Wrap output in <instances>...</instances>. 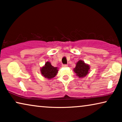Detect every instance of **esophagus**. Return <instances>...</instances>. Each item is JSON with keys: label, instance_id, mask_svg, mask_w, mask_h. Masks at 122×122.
I'll return each mask as SVG.
<instances>
[{"label": "esophagus", "instance_id": "obj_1", "mask_svg": "<svg viewBox=\"0 0 122 122\" xmlns=\"http://www.w3.org/2000/svg\"><path fill=\"white\" fill-rule=\"evenodd\" d=\"M62 66H63V67H67L68 65L67 64H63Z\"/></svg>", "mask_w": 122, "mask_h": 122}]
</instances>
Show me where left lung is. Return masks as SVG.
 I'll return each mask as SVG.
<instances>
[{
	"instance_id": "obj_1",
	"label": "left lung",
	"mask_w": 122,
	"mask_h": 122,
	"mask_svg": "<svg viewBox=\"0 0 122 122\" xmlns=\"http://www.w3.org/2000/svg\"><path fill=\"white\" fill-rule=\"evenodd\" d=\"M89 69L90 66L89 65L86 64L84 61H79L76 63V66L74 69V71L79 78H83L86 76Z\"/></svg>"
}]
</instances>
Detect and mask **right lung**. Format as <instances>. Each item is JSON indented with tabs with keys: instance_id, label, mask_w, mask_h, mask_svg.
Listing matches in <instances>:
<instances>
[{
	"instance_id": "1",
	"label": "right lung",
	"mask_w": 122,
	"mask_h": 122,
	"mask_svg": "<svg viewBox=\"0 0 122 122\" xmlns=\"http://www.w3.org/2000/svg\"><path fill=\"white\" fill-rule=\"evenodd\" d=\"M57 68L51 66V63L48 61L45 64V66L41 69V73L45 78L51 79L56 75L58 71Z\"/></svg>"
}]
</instances>
